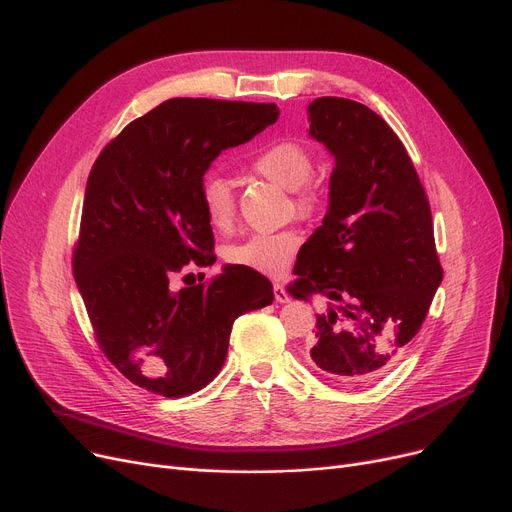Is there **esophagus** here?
Returning <instances> with one entry per match:
<instances>
[{"mask_svg": "<svg viewBox=\"0 0 512 512\" xmlns=\"http://www.w3.org/2000/svg\"><path fill=\"white\" fill-rule=\"evenodd\" d=\"M274 299L276 303H290V294L282 284H274Z\"/></svg>", "mask_w": 512, "mask_h": 512, "instance_id": "obj_1", "label": "esophagus"}]
</instances>
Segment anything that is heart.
<instances>
[{"label": "heart", "mask_w": 512, "mask_h": 512, "mask_svg": "<svg viewBox=\"0 0 512 512\" xmlns=\"http://www.w3.org/2000/svg\"><path fill=\"white\" fill-rule=\"evenodd\" d=\"M251 170L274 184L288 188L292 207L303 218L313 215L321 205L319 186L311 180L315 161L311 151L297 141H276L263 147L251 159ZM201 205L207 222L220 232H230L236 222V195L232 182L222 174H209L201 184ZM297 230L259 232L230 245L224 257L232 265L249 267L265 276H280L288 270L301 249Z\"/></svg>", "instance_id": "b5f03b06"}]
</instances>
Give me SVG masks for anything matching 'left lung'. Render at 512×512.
I'll list each match as a JSON object with an SVG mask.
<instances>
[{"instance_id":"obj_1","label":"left lung","mask_w":512,"mask_h":512,"mask_svg":"<svg viewBox=\"0 0 512 512\" xmlns=\"http://www.w3.org/2000/svg\"><path fill=\"white\" fill-rule=\"evenodd\" d=\"M311 137L336 157L330 207L305 242L294 299L321 294L309 363L344 384L378 380L415 338L442 282L432 209L396 132L344 97L309 103Z\"/></svg>"}]
</instances>
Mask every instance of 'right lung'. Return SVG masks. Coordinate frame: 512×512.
<instances>
[{
  "instance_id": "obj_1",
  "label": "right lung",
  "mask_w": 512,
  "mask_h": 512,
  "mask_svg": "<svg viewBox=\"0 0 512 512\" xmlns=\"http://www.w3.org/2000/svg\"><path fill=\"white\" fill-rule=\"evenodd\" d=\"M278 120L274 103L176 97L132 120L89 174L72 272L103 355L153 394L180 398L220 373L234 319L272 305L265 276L226 265L174 290L188 263L211 265L201 184L224 149Z\"/></svg>"
}]
</instances>
